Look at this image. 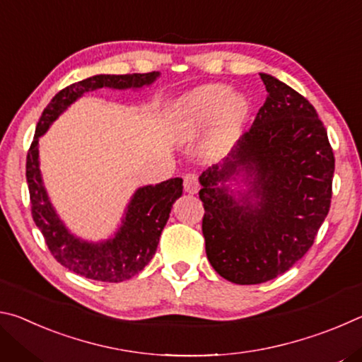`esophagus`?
Wrapping results in <instances>:
<instances>
[{"instance_id": "obj_1", "label": "esophagus", "mask_w": 362, "mask_h": 362, "mask_svg": "<svg viewBox=\"0 0 362 362\" xmlns=\"http://www.w3.org/2000/svg\"><path fill=\"white\" fill-rule=\"evenodd\" d=\"M183 188L185 192L189 194H196L199 192V182H198V175L196 174H187L183 177Z\"/></svg>"}]
</instances>
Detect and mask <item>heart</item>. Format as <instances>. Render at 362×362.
Returning <instances> with one entry per match:
<instances>
[{
    "instance_id": "1",
    "label": "heart",
    "mask_w": 362,
    "mask_h": 362,
    "mask_svg": "<svg viewBox=\"0 0 362 362\" xmlns=\"http://www.w3.org/2000/svg\"><path fill=\"white\" fill-rule=\"evenodd\" d=\"M249 102L243 94H233L226 84H206L196 88L175 103L170 113V134L177 142H189L214 124L206 153L220 156L235 142L246 119Z\"/></svg>"
}]
</instances>
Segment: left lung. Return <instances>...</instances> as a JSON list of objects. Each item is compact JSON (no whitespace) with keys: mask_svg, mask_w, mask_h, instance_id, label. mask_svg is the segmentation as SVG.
Masks as SVG:
<instances>
[{"mask_svg":"<svg viewBox=\"0 0 362 362\" xmlns=\"http://www.w3.org/2000/svg\"><path fill=\"white\" fill-rule=\"evenodd\" d=\"M260 78L268 95L250 129L199 177L207 259L243 286L274 279L308 252L327 217L335 168L315 107L278 78Z\"/></svg>","mask_w":362,"mask_h":362,"instance_id":"left-lung-1","label":"left lung"}]
</instances>
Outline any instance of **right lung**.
Listing matches in <instances>:
<instances>
[{
	"mask_svg": "<svg viewBox=\"0 0 362 362\" xmlns=\"http://www.w3.org/2000/svg\"><path fill=\"white\" fill-rule=\"evenodd\" d=\"M159 75V71H151L86 78L54 95L36 126L27 155L32 216L54 259L79 276L103 283H121L142 272L156 252L159 236L168 223L173 204L182 196V179L175 177L156 185L139 187L131 196L121 223L113 235L102 241H88L69 230L51 203L40 169V139L52 122L84 94L102 88L137 90L151 86Z\"/></svg>",
	"mask_w": 362,
	"mask_h": 362,
	"instance_id": "1",
	"label": "right lung"
}]
</instances>
